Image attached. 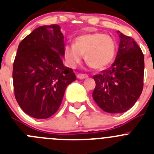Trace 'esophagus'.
Returning a JSON list of instances; mask_svg holds the SVG:
<instances>
[{
    "mask_svg": "<svg viewBox=\"0 0 154 154\" xmlns=\"http://www.w3.org/2000/svg\"><path fill=\"white\" fill-rule=\"evenodd\" d=\"M77 78L80 79H84L88 78V75L86 74H78L77 75Z\"/></svg>",
    "mask_w": 154,
    "mask_h": 154,
    "instance_id": "obj_1",
    "label": "esophagus"
}]
</instances>
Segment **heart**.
Here are the masks:
<instances>
[{
  "label": "heart",
  "instance_id": "b5f03b06",
  "mask_svg": "<svg viewBox=\"0 0 154 154\" xmlns=\"http://www.w3.org/2000/svg\"><path fill=\"white\" fill-rule=\"evenodd\" d=\"M115 53V41L109 35L99 32L79 35L74 44H66L63 48L64 58L72 68L79 64L85 55V62L91 67L103 69L112 62Z\"/></svg>",
  "mask_w": 154,
  "mask_h": 154
}]
</instances>
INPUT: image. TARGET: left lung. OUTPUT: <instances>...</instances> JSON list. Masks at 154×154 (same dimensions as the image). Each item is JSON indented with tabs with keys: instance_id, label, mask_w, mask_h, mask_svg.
<instances>
[{
	"instance_id": "8db88e82",
	"label": "left lung",
	"mask_w": 154,
	"mask_h": 154,
	"mask_svg": "<svg viewBox=\"0 0 154 154\" xmlns=\"http://www.w3.org/2000/svg\"><path fill=\"white\" fill-rule=\"evenodd\" d=\"M119 45L112 66L93 76L96 88L92 97L103 111L121 113L130 109L140 96L143 87L144 56L131 37L117 31Z\"/></svg>"
}]
</instances>
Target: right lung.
Masks as SVG:
<instances>
[{
	"mask_svg": "<svg viewBox=\"0 0 154 154\" xmlns=\"http://www.w3.org/2000/svg\"><path fill=\"white\" fill-rule=\"evenodd\" d=\"M63 34L57 24L34 30L19 44L13 65L16 100L35 119H47L60 106L66 87L76 79L63 65Z\"/></svg>",
	"mask_w": 154,
	"mask_h": 154,
	"instance_id": "right-lung-1",
	"label": "right lung"
}]
</instances>
